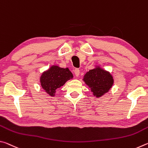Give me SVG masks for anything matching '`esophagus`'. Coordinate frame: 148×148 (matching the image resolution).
Listing matches in <instances>:
<instances>
[{"label": "esophagus", "instance_id": "1", "mask_svg": "<svg viewBox=\"0 0 148 148\" xmlns=\"http://www.w3.org/2000/svg\"><path fill=\"white\" fill-rule=\"evenodd\" d=\"M74 74H75V75H76V76H79V70L78 69H76L74 70Z\"/></svg>", "mask_w": 148, "mask_h": 148}]
</instances>
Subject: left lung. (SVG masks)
I'll return each mask as SVG.
<instances>
[{"mask_svg": "<svg viewBox=\"0 0 148 148\" xmlns=\"http://www.w3.org/2000/svg\"><path fill=\"white\" fill-rule=\"evenodd\" d=\"M83 79L97 98L108 92L114 84L113 77L110 72L99 66L87 72Z\"/></svg>", "mask_w": 148, "mask_h": 148, "instance_id": "left-lung-1", "label": "left lung"}]
</instances>
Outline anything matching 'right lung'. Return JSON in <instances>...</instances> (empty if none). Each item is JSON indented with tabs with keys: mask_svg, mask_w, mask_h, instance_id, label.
<instances>
[{
	"mask_svg": "<svg viewBox=\"0 0 148 148\" xmlns=\"http://www.w3.org/2000/svg\"><path fill=\"white\" fill-rule=\"evenodd\" d=\"M72 77L73 75L68 68L63 69L53 65L42 73L40 80L42 88L50 96L54 97L56 89L63 86Z\"/></svg>",
	"mask_w": 148,
	"mask_h": 148,
	"instance_id": "right-lung-1",
	"label": "right lung"
}]
</instances>
